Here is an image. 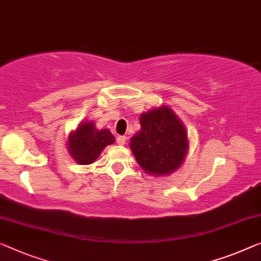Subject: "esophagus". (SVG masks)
<instances>
[{
  "mask_svg": "<svg viewBox=\"0 0 261 261\" xmlns=\"http://www.w3.org/2000/svg\"><path fill=\"white\" fill-rule=\"evenodd\" d=\"M126 143V137L125 136H118L117 137V144L119 145H124V144Z\"/></svg>",
  "mask_w": 261,
  "mask_h": 261,
  "instance_id": "esophagus-1",
  "label": "esophagus"
}]
</instances>
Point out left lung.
<instances>
[{
	"instance_id": "1",
	"label": "left lung",
	"mask_w": 261,
	"mask_h": 261,
	"mask_svg": "<svg viewBox=\"0 0 261 261\" xmlns=\"http://www.w3.org/2000/svg\"><path fill=\"white\" fill-rule=\"evenodd\" d=\"M141 131L130 139L136 161L149 174L166 176L182 164L189 150L188 132L168 106L144 112Z\"/></svg>"
}]
</instances>
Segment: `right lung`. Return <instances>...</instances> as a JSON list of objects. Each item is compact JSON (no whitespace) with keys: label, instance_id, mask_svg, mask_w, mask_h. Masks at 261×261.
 <instances>
[{"label":"right lung","instance_id":"1","mask_svg":"<svg viewBox=\"0 0 261 261\" xmlns=\"http://www.w3.org/2000/svg\"><path fill=\"white\" fill-rule=\"evenodd\" d=\"M115 143V137L108 129L97 130L91 120L81 123L68 137V150L76 163L92 164L104 147Z\"/></svg>","mask_w":261,"mask_h":261}]
</instances>
